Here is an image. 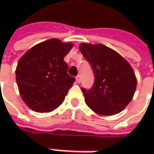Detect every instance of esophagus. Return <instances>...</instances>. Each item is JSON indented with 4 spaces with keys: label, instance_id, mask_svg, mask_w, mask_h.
Segmentation results:
<instances>
[{
    "label": "esophagus",
    "instance_id": "34e87169",
    "mask_svg": "<svg viewBox=\"0 0 154 154\" xmlns=\"http://www.w3.org/2000/svg\"><path fill=\"white\" fill-rule=\"evenodd\" d=\"M76 80H77V83H80L81 82V77H80V75H77V77H76Z\"/></svg>",
    "mask_w": 154,
    "mask_h": 154
}]
</instances>
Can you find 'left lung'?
<instances>
[{"mask_svg": "<svg viewBox=\"0 0 154 154\" xmlns=\"http://www.w3.org/2000/svg\"><path fill=\"white\" fill-rule=\"evenodd\" d=\"M80 51L94 74L92 88H82L87 106L103 116L122 111L131 102L137 77L129 63L117 51L103 45L81 44Z\"/></svg>", "mask_w": 154, "mask_h": 154, "instance_id": "obj_1", "label": "left lung"}]
</instances>
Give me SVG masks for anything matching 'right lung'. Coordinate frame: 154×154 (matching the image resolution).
Instances as JSON below:
<instances>
[{"label":"right lung","mask_w":154,"mask_h":154,"mask_svg":"<svg viewBox=\"0 0 154 154\" xmlns=\"http://www.w3.org/2000/svg\"><path fill=\"white\" fill-rule=\"evenodd\" d=\"M73 44L50 39L28 50L18 60L16 80L25 103L37 112H50L64 101L75 82L64 57Z\"/></svg>","instance_id":"add662e5"}]
</instances>
